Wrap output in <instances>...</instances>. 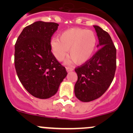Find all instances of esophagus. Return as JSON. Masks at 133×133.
<instances>
[{"mask_svg":"<svg viewBox=\"0 0 133 133\" xmlns=\"http://www.w3.org/2000/svg\"><path fill=\"white\" fill-rule=\"evenodd\" d=\"M66 71L67 72H71V71H74V69L71 68H69V67H66Z\"/></svg>","mask_w":133,"mask_h":133,"instance_id":"1","label":"esophagus"}]
</instances>
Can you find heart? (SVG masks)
<instances>
[{"label": "heart", "instance_id": "b5f03b06", "mask_svg": "<svg viewBox=\"0 0 133 133\" xmlns=\"http://www.w3.org/2000/svg\"><path fill=\"white\" fill-rule=\"evenodd\" d=\"M97 43V36L92 30L71 28L64 30L58 38L51 42L52 52L57 60L61 61L68 53L71 56L65 63L77 64L86 63L92 57Z\"/></svg>", "mask_w": 133, "mask_h": 133}]
</instances>
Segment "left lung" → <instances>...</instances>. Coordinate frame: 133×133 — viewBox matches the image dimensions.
<instances>
[{
	"label": "left lung",
	"mask_w": 133,
	"mask_h": 133,
	"mask_svg": "<svg viewBox=\"0 0 133 133\" xmlns=\"http://www.w3.org/2000/svg\"><path fill=\"white\" fill-rule=\"evenodd\" d=\"M94 27L99 49L89 61L75 69L77 81L74 93L82 102L92 101L103 95L113 80L116 68V49L111 37L99 26Z\"/></svg>",
	"instance_id": "8db88e82"
}]
</instances>
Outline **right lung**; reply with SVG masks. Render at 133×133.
I'll return each instance as SVG.
<instances>
[{"label": "right lung", "mask_w": 133, "mask_h": 133, "mask_svg": "<svg viewBox=\"0 0 133 133\" xmlns=\"http://www.w3.org/2000/svg\"><path fill=\"white\" fill-rule=\"evenodd\" d=\"M58 26L54 22L33 23L23 29L15 45L19 81L27 92L39 99L55 95L68 74L51 52V39Z\"/></svg>", "instance_id": "add662e5"}]
</instances>
